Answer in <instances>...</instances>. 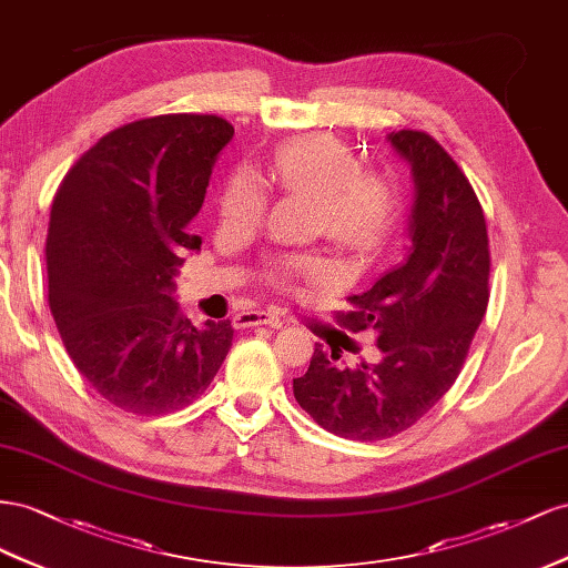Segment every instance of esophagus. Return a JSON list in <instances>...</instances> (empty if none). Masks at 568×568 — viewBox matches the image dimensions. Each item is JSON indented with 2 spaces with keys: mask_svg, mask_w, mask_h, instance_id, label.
Returning a JSON list of instances; mask_svg holds the SVG:
<instances>
[{
  "mask_svg": "<svg viewBox=\"0 0 568 568\" xmlns=\"http://www.w3.org/2000/svg\"><path fill=\"white\" fill-rule=\"evenodd\" d=\"M237 326H262V323H268L271 328H281L285 323V316L278 310H268V312H242L237 318Z\"/></svg>",
  "mask_w": 568,
  "mask_h": 568,
  "instance_id": "esophagus-1",
  "label": "esophagus"
}]
</instances>
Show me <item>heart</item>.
Returning <instances> with one entry per match:
<instances>
[{
  "mask_svg": "<svg viewBox=\"0 0 568 568\" xmlns=\"http://www.w3.org/2000/svg\"><path fill=\"white\" fill-rule=\"evenodd\" d=\"M271 181L285 192L304 194L318 204L321 231L356 252L381 247L399 221L395 185L378 173H362L356 154L328 135H312L287 144L273 159ZM266 185L254 169H235L221 192V219L252 229L266 212ZM278 278H306L318 285L333 281L321 256H290L278 264Z\"/></svg>",
  "mask_w": 568,
  "mask_h": 568,
  "instance_id": "heart-1",
  "label": "heart"
}]
</instances>
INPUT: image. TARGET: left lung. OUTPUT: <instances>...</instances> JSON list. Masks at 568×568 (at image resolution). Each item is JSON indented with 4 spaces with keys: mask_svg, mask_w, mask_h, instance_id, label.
I'll use <instances>...</instances> for the list:
<instances>
[{
    "mask_svg": "<svg viewBox=\"0 0 568 568\" xmlns=\"http://www.w3.org/2000/svg\"><path fill=\"white\" fill-rule=\"evenodd\" d=\"M387 142L412 166L414 204L402 262L362 295L347 297L339 321L378 333L381 362L337 366L316 345L293 381L295 399L321 428L347 440H385L412 428L457 381L488 310V229L471 183L440 144L418 131Z\"/></svg>",
    "mask_w": 568,
    "mask_h": 568,
    "instance_id": "left-lung-1",
    "label": "left lung"
}]
</instances>
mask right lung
I'll use <instances>...</instances> for the list:
<instances>
[{"label": "right lung", "mask_w": 568, "mask_h": 568, "mask_svg": "<svg viewBox=\"0 0 568 568\" xmlns=\"http://www.w3.org/2000/svg\"><path fill=\"white\" fill-rule=\"evenodd\" d=\"M233 133L206 113L128 123L57 190L44 247L50 310L75 368L123 412L183 409L233 345L231 321L192 326L173 297L178 266L202 245L187 225Z\"/></svg>", "instance_id": "1"}]
</instances>
